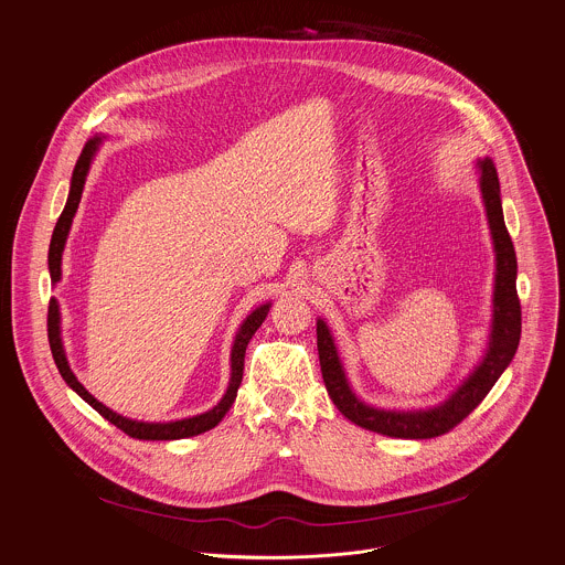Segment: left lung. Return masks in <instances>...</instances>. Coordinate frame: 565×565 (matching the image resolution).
I'll return each mask as SVG.
<instances>
[{"mask_svg":"<svg viewBox=\"0 0 565 565\" xmlns=\"http://www.w3.org/2000/svg\"><path fill=\"white\" fill-rule=\"evenodd\" d=\"M479 191L490 226L494 248V290L492 323L483 356L468 377L444 402L417 411L377 408L359 399L345 377L332 332L323 319H317V350L326 391L337 411L352 424L395 439H433L461 424L492 391L503 370L510 365L521 339V306L516 297V255L508 235L501 209V188L490 157L477 159Z\"/></svg>","mask_w":565,"mask_h":565,"instance_id":"8db88e82","label":"left lung"}]
</instances>
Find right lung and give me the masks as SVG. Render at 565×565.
<instances>
[{
  "mask_svg": "<svg viewBox=\"0 0 565 565\" xmlns=\"http://www.w3.org/2000/svg\"><path fill=\"white\" fill-rule=\"evenodd\" d=\"M104 137L102 135H95L93 139L86 141L77 163H75V170H73V177H71V193H68V200H66V206L57 220V226L53 231V239H51V248H49V270H51V281L57 284L62 279V253H64V246H66V239H68V233H71V224H73V217L77 213V206H79V200H82V193H84V183H86V177H88V170H90V163L102 146ZM270 310V301L262 303L259 308H255L246 319L244 323L239 326L237 334H235V341H233V350H231V382H228V388L224 393V397L220 399L217 406H213L211 411L202 413V415H195V417H185V419H177V422H163V424H157V422H137V419H128L124 415H117L113 413L110 408H106L102 402H97L75 377V372L71 370V363L66 359V350H64V343H62V312H60V303L57 299L53 297L51 303H49V343H51V352H53V359L57 363V370L64 377V382L88 404L93 406L104 419H108L113 426H117L119 430H124L128 437L132 439H143V441H170V439H185V437H195V435H202L211 428H215L224 417L226 413L231 411L235 397H237V391L242 386V377H244V356H246V345L248 341L253 339V334L257 332V328L264 323L266 315Z\"/></svg>",
  "mask_w": 565,
  "mask_h": 565,
  "instance_id": "right-lung-1",
  "label": "right lung"
}]
</instances>
